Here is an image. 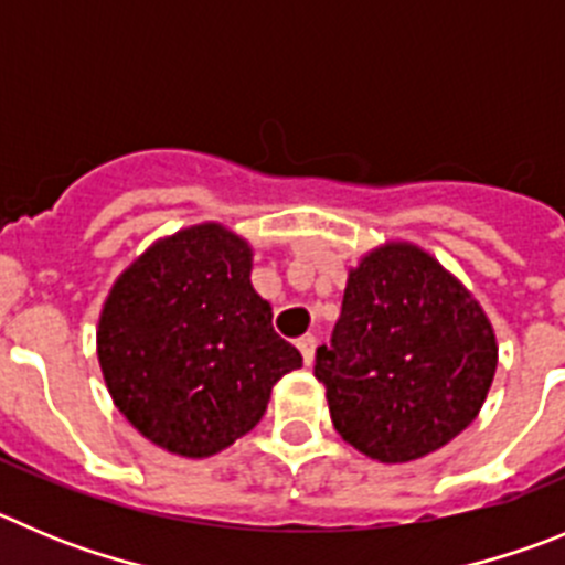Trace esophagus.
Returning <instances> with one entry per match:
<instances>
[{"label":"esophagus","instance_id":"obj_1","mask_svg":"<svg viewBox=\"0 0 565 565\" xmlns=\"http://www.w3.org/2000/svg\"><path fill=\"white\" fill-rule=\"evenodd\" d=\"M298 349H301V354H303V363L312 365V360H315V338H312V334H303V338H298Z\"/></svg>","mask_w":565,"mask_h":565}]
</instances>
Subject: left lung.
Returning <instances> with one entry per match:
<instances>
[{
    "label": "left lung",
    "mask_w": 565,
    "mask_h": 565,
    "mask_svg": "<svg viewBox=\"0 0 565 565\" xmlns=\"http://www.w3.org/2000/svg\"><path fill=\"white\" fill-rule=\"evenodd\" d=\"M498 365L484 309L430 253L388 242L349 270L315 354L334 430L385 465L422 459L479 416Z\"/></svg>",
    "instance_id": "8db88e82"
}]
</instances>
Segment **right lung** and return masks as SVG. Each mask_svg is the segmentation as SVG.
<instances>
[{
	"mask_svg": "<svg viewBox=\"0 0 565 565\" xmlns=\"http://www.w3.org/2000/svg\"><path fill=\"white\" fill-rule=\"evenodd\" d=\"M253 250L216 222L160 238L104 303L98 360L120 414L169 454L205 459L258 425L301 352L250 284Z\"/></svg>",
	"mask_w": 565,
	"mask_h": 565,
	"instance_id": "add662e5",
	"label": "right lung"
}]
</instances>
